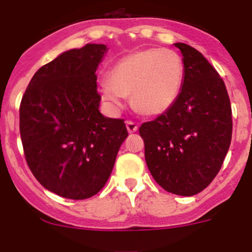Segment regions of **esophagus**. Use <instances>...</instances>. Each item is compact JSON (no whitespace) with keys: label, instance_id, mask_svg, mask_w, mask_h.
Segmentation results:
<instances>
[{"label":"esophagus","instance_id":"obj_1","mask_svg":"<svg viewBox=\"0 0 252 252\" xmlns=\"http://www.w3.org/2000/svg\"><path fill=\"white\" fill-rule=\"evenodd\" d=\"M126 130H128L129 133H135V131L138 130V124L134 123V122L126 121Z\"/></svg>","mask_w":252,"mask_h":252}]
</instances>
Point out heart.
I'll return each mask as SVG.
<instances>
[{
    "instance_id": "heart-1",
    "label": "heart",
    "mask_w": 252,
    "mask_h": 252,
    "mask_svg": "<svg viewBox=\"0 0 252 252\" xmlns=\"http://www.w3.org/2000/svg\"><path fill=\"white\" fill-rule=\"evenodd\" d=\"M185 77L181 56L170 49H144L118 60L108 79L98 82L101 98L114 111L130 94L131 106L148 116H158L180 96Z\"/></svg>"
}]
</instances>
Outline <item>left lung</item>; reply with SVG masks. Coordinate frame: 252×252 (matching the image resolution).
Listing matches in <instances>:
<instances>
[{
    "instance_id": "obj_1",
    "label": "left lung",
    "mask_w": 252,
    "mask_h": 252,
    "mask_svg": "<svg viewBox=\"0 0 252 252\" xmlns=\"http://www.w3.org/2000/svg\"><path fill=\"white\" fill-rule=\"evenodd\" d=\"M182 53L185 77L180 96L155 121L141 124L145 161L154 180L167 192L194 196L214 180L228 154L233 131L224 81L197 49Z\"/></svg>"
}]
</instances>
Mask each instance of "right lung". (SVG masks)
Wrapping results in <instances>:
<instances>
[{
  "label": "right lung",
  "instance_id": "right-lung-1",
  "mask_svg": "<svg viewBox=\"0 0 252 252\" xmlns=\"http://www.w3.org/2000/svg\"><path fill=\"white\" fill-rule=\"evenodd\" d=\"M108 51L86 44L41 66L19 107L27 163L44 188L69 199H86L111 176L128 136L123 119L99 112L96 70Z\"/></svg>",
  "mask_w": 252,
  "mask_h": 252
}]
</instances>
